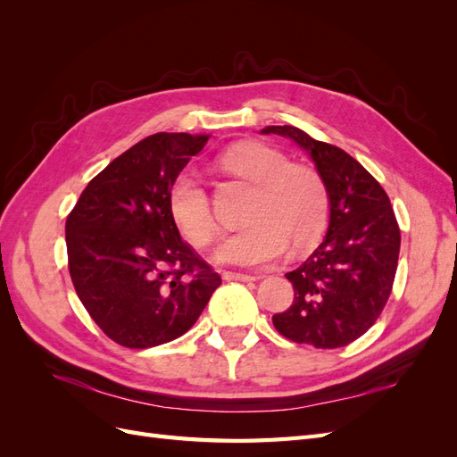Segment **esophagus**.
Returning a JSON list of instances; mask_svg holds the SVG:
<instances>
[{
  "instance_id": "34e87169",
  "label": "esophagus",
  "mask_w": 457,
  "mask_h": 457,
  "mask_svg": "<svg viewBox=\"0 0 457 457\" xmlns=\"http://www.w3.org/2000/svg\"><path fill=\"white\" fill-rule=\"evenodd\" d=\"M225 280H237V282H253L257 280V276L252 274H244V272H223Z\"/></svg>"
}]
</instances>
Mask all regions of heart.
I'll return each mask as SVG.
<instances>
[{
    "mask_svg": "<svg viewBox=\"0 0 457 457\" xmlns=\"http://www.w3.org/2000/svg\"><path fill=\"white\" fill-rule=\"evenodd\" d=\"M225 175L252 187L242 227L220 242L217 259L238 267H261L312 247L328 227L329 192L324 177L280 148L262 141H240L215 158ZM168 212L183 238L196 250L210 245L217 219L210 195L190 173H179L168 190Z\"/></svg>",
    "mask_w": 457,
    "mask_h": 457,
    "instance_id": "b5f03b06",
    "label": "heart"
}]
</instances>
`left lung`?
Instances as JSON below:
<instances>
[{
	"mask_svg": "<svg viewBox=\"0 0 457 457\" xmlns=\"http://www.w3.org/2000/svg\"><path fill=\"white\" fill-rule=\"evenodd\" d=\"M262 133L294 139L309 150L329 192V227L324 242L286 278L294 303L272 316L278 334L316 349L353 343L376 324L393 292L400 228L383 187L351 154L294 126Z\"/></svg>",
	"mask_w": 457,
	"mask_h": 457,
	"instance_id": "left-lung-1",
	"label": "left lung"
}]
</instances>
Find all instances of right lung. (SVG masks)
<instances>
[{
	"label": "right lung",
	"mask_w": 457,
	"mask_h": 457,
	"mask_svg": "<svg viewBox=\"0 0 457 457\" xmlns=\"http://www.w3.org/2000/svg\"><path fill=\"white\" fill-rule=\"evenodd\" d=\"M207 139L146 137L93 177L66 217L76 294L121 347L148 349L181 337L220 284L179 237L168 212L171 181Z\"/></svg>",
	"instance_id": "add662e5"
}]
</instances>
